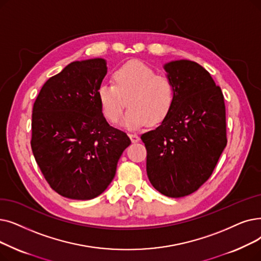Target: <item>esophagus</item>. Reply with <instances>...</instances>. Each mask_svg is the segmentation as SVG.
Here are the masks:
<instances>
[{
  "instance_id": "34e87169",
  "label": "esophagus",
  "mask_w": 261,
  "mask_h": 261,
  "mask_svg": "<svg viewBox=\"0 0 261 261\" xmlns=\"http://www.w3.org/2000/svg\"><path fill=\"white\" fill-rule=\"evenodd\" d=\"M129 138H130V140H131L132 143H138V142L140 141V138H139L138 134L131 133V134H129Z\"/></svg>"
}]
</instances>
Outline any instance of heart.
Here are the masks:
<instances>
[{"label": "heart", "mask_w": 261, "mask_h": 261, "mask_svg": "<svg viewBox=\"0 0 261 261\" xmlns=\"http://www.w3.org/2000/svg\"><path fill=\"white\" fill-rule=\"evenodd\" d=\"M115 85L101 84L97 90L105 117L115 122L128 105L121 126L135 130L146 124L162 122L175 101L174 82L166 75L156 74L151 67L139 61L123 64L113 74Z\"/></svg>", "instance_id": "obj_1"}]
</instances>
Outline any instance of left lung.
I'll return each instance as SVG.
<instances>
[{
    "instance_id": "1",
    "label": "left lung",
    "mask_w": 261,
    "mask_h": 261,
    "mask_svg": "<svg viewBox=\"0 0 261 261\" xmlns=\"http://www.w3.org/2000/svg\"><path fill=\"white\" fill-rule=\"evenodd\" d=\"M175 101L156 129L142 134L152 187L168 197L195 192L211 176L227 144L224 96L210 73L189 60L164 64Z\"/></svg>"
}]
</instances>
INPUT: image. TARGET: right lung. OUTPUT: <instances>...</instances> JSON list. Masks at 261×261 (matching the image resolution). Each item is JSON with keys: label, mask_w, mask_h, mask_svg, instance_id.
<instances>
[{"label": "right lung", "mask_w": 261, "mask_h": 261, "mask_svg": "<svg viewBox=\"0 0 261 261\" xmlns=\"http://www.w3.org/2000/svg\"><path fill=\"white\" fill-rule=\"evenodd\" d=\"M107 72L103 59L72 62L43 84L33 107V154L50 187L67 198L99 196L131 144L101 110L97 90Z\"/></svg>", "instance_id": "1"}]
</instances>
